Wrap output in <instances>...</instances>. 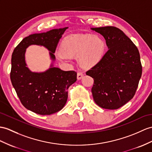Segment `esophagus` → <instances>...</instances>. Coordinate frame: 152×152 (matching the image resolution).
Masks as SVG:
<instances>
[{
  "label": "esophagus",
  "instance_id": "esophagus-1",
  "mask_svg": "<svg viewBox=\"0 0 152 152\" xmlns=\"http://www.w3.org/2000/svg\"><path fill=\"white\" fill-rule=\"evenodd\" d=\"M83 76H84V74H83V73H82V72H78L77 73V79L78 80H80V79H81L83 77Z\"/></svg>",
  "mask_w": 152,
  "mask_h": 152
}]
</instances>
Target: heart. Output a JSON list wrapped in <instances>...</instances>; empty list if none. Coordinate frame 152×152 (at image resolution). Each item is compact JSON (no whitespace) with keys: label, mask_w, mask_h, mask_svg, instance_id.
Masks as SVG:
<instances>
[{"label":"heart","mask_w":152,"mask_h":152,"mask_svg":"<svg viewBox=\"0 0 152 152\" xmlns=\"http://www.w3.org/2000/svg\"><path fill=\"white\" fill-rule=\"evenodd\" d=\"M104 40L99 35L77 34L64 39L60 48L62 59L77 57L79 64L90 68L101 60L104 52Z\"/></svg>","instance_id":"1"}]
</instances>
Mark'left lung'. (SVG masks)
<instances>
[{"instance_id":"left-lung-1","label":"left lung","mask_w":152,"mask_h":152,"mask_svg":"<svg viewBox=\"0 0 152 152\" xmlns=\"http://www.w3.org/2000/svg\"><path fill=\"white\" fill-rule=\"evenodd\" d=\"M106 40L108 50L98 63L86 72L94 80L91 93L102 108L116 110L134 97L142 75L137 48L120 29L92 28Z\"/></svg>"}]
</instances>
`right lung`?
I'll return each instance as SVG.
<instances>
[{
    "instance_id": "1",
    "label": "right lung",
    "mask_w": 152,
    "mask_h": 152,
    "mask_svg": "<svg viewBox=\"0 0 152 152\" xmlns=\"http://www.w3.org/2000/svg\"><path fill=\"white\" fill-rule=\"evenodd\" d=\"M68 28L31 34L23 39L13 50L11 81L22 104L33 112L45 115L62 110L68 99L67 90L77 80L75 72L63 71L53 66L55 50ZM31 45L44 46L50 51L53 63L45 72H33L27 66L25 53Z\"/></svg>"
}]
</instances>
